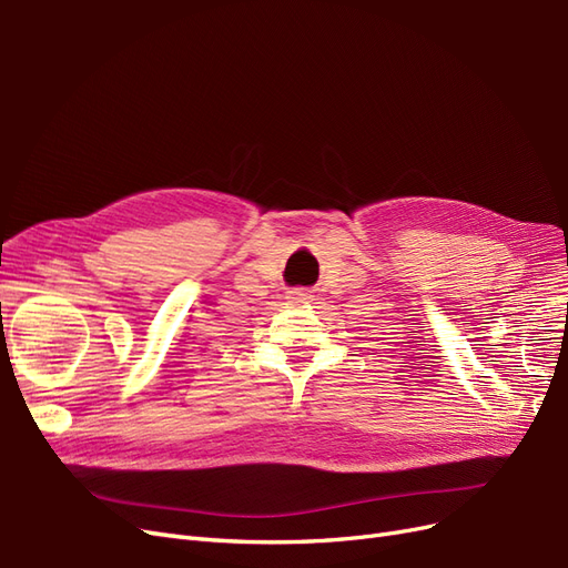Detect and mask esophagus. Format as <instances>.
Instances as JSON below:
<instances>
[{
    "label": "esophagus",
    "instance_id": "1",
    "mask_svg": "<svg viewBox=\"0 0 568 568\" xmlns=\"http://www.w3.org/2000/svg\"><path fill=\"white\" fill-rule=\"evenodd\" d=\"M290 304H297V306H302V304H308L311 302V294L306 292V290H294V292H290Z\"/></svg>",
    "mask_w": 568,
    "mask_h": 568
}]
</instances>
